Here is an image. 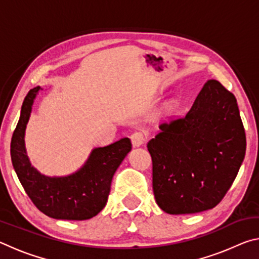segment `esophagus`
I'll return each mask as SVG.
<instances>
[{"instance_id":"34e87169","label":"esophagus","mask_w":259,"mask_h":259,"mask_svg":"<svg viewBox=\"0 0 259 259\" xmlns=\"http://www.w3.org/2000/svg\"><path fill=\"white\" fill-rule=\"evenodd\" d=\"M131 143H133L134 147H139L145 143V134L143 131H136L131 135Z\"/></svg>"}]
</instances>
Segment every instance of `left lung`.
<instances>
[{
	"instance_id": "1",
	"label": "left lung",
	"mask_w": 259,
	"mask_h": 259,
	"mask_svg": "<svg viewBox=\"0 0 259 259\" xmlns=\"http://www.w3.org/2000/svg\"><path fill=\"white\" fill-rule=\"evenodd\" d=\"M147 144L153 192L170 214L212 209L233 184L245 154V134L234 95L205 82L182 119L164 122Z\"/></svg>"
}]
</instances>
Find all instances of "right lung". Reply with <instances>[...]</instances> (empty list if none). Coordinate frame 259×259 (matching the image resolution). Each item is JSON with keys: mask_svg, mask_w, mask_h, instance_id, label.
<instances>
[{"mask_svg": "<svg viewBox=\"0 0 259 259\" xmlns=\"http://www.w3.org/2000/svg\"><path fill=\"white\" fill-rule=\"evenodd\" d=\"M41 87L29 90L21 106L20 117L11 139L14 169L36 208L47 216L65 221H85L106 205L116 169L131 151L129 138L108 146L96 147L80 169L67 176H46L30 163L25 146V131L34 99Z\"/></svg>", "mask_w": 259, "mask_h": 259, "instance_id": "right-lung-1", "label": "right lung"}]
</instances>
